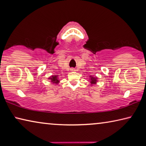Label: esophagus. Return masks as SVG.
<instances>
[{
  "instance_id": "1",
  "label": "esophagus",
  "mask_w": 146,
  "mask_h": 146,
  "mask_svg": "<svg viewBox=\"0 0 146 146\" xmlns=\"http://www.w3.org/2000/svg\"><path fill=\"white\" fill-rule=\"evenodd\" d=\"M70 70H71V71H75V69L74 68H71V69H70Z\"/></svg>"
}]
</instances>
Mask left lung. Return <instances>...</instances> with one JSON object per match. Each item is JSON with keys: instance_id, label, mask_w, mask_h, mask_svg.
Listing matches in <instances>:
<instances>
[{"instance_id": "left-lung-1", "label": "left lung", "mask_w": 146, "mask_h": 146, "mask_svg": "<svg viewBox=\"0 0 146 146\" xmlns=\"http://www.w3.org/2000/svg\"><path fill=\"white\" fill-rule=\"evenodd\" d=\"M89 78H90V79H89L90 82L91 83V86L96 84L98 82V77H94V76L90 75Z\"/></svg>"}]
</instances>
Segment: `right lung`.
Instances as JSON below:
<instances>
[{
	"instance_id": "add662e5",
	"label": "right lung",
	"mask_w": 146,
	"mask_h": 146,
	"mask_svg": "<svg viewBox=\"0 0 146 146\" xmlns=\"http://www.w3.org/2000/svg\"><path fill=\"white\" fill-rule=\"evenodd\" d=\"M48 79L50 80L51 83H52V84H59V82H60L58 76L56 75L50 76V77L48 78Z\"/></svg>"
}]
</instances>
